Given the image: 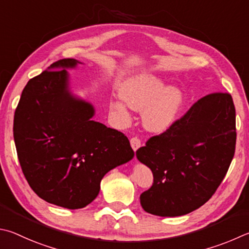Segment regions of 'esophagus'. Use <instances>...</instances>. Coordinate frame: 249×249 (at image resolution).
Listing matches in <instances>:
<instances>
[{"mask_svg":"<svg viewBox=\"0 0 249 249\" xmlns=\"http://www.w3.org/2000/svg\"><path fill=\"white\" fill-rule=\"evenodd\" d=\"M130 146H132L134 151H136L137 149L140 148V146H142V142H140L139 138L133 137L132 139H130Z\"/></svg>","mask_w":249,"mask_h":249,"instance_id":"34e87169","label":"esophagus"}]
</instances>
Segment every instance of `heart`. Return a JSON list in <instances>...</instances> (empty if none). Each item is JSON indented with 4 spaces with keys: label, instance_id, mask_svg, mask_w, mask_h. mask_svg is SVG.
<instances>
[{
    "label": "heart",
    "instance_id": "b5f03b06",
    "mask_svg": "<svg viewBox=\"0 0 249 249\" xmlns=\"http://www.w3.org/2000/svg\"><path fill=\"white\" fill-rule=\"evenodd\" d=\"M120 99L110 101V110L122 125L130 121V109L142 111V124L151 133H163L178 119L184 94L178 86L155 74L139 73L126 78L120 86Z\"/></svg>",
    "mask_w": 249,
    "mask_h": 249
}]
</instances>
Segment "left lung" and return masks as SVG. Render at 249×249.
Returning a JSON list of instances; mask_svg holds the SVG:
<instances>
[{
  "label": "left lung",
  "mask_w": 249,
  "mask_h": 249,
  "mask_svg": "<svg viewBox=\"0 0 249 249\" xmlns=\"http://www.w3.org/2000/svg\"><path fill=\"white\" fill-rule=\"evenodd\" d=\"M236 143L231 94L201 98L182 119L136 151L152 171L153 184L140 195L148 213L179 216L210 199L231 164Z\"/></svg>",
  "instance_id": "1"
}]
</instances>
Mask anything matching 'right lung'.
Instances as JSON below:
<instances>
[{"mask_svg":"<svg viewBox=\"0 0 249 249\" xmlns=\"http://www.w3.org/2000/svg\"><path fill=\"white\" fill-rule=\"evenodd\" d=\"M63 58L27 83L14 115V140L27 182L53 205L80 209L96 199L107 172L134 158L129 140L92 120L91 103L71 92Z\"/></svg>","mask_w":249,"mask_h":249,"instance_id":"1","label":"right lung"}]
</instances>
